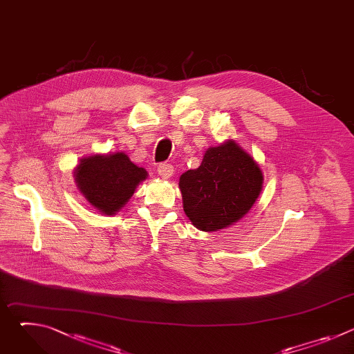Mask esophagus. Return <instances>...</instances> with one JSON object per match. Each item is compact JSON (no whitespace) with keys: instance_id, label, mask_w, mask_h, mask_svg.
Here are the masks:
<instances>
[{"instance_id":"1","label":"esophagus","mask_w":354,"mask_h":354,"mask_svg":"<svg viewBox=\"0 0 354 354\" xmlns=\"http://www.w3.org/2000/svg\"><path fill=\"white\" fill-rule=\"evenodd\" d=\"M157 171H158V175L161 176V178H164V179H169L172 175H174V167L172 165H169V164H160L158 165V168H157Z\"/></svg>"}]
</instances>
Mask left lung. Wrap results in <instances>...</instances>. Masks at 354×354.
<instances>
[{"label": "left lung", "mask_w": 354, "mask_h": 354, "mask_svg": "<svg viewBox=\"0 0 354 354\" xmlns=\"http://www.w3.org/2000/svg\"><path fill=\"white\" fill-rule=\"evenodd\" d=\"M262 185L259 165L234 140L210 147L200 167L179 179L185 214L197 230L206 232L241 220L255 205Z\"/></svg>", "instance_id": "1"}]
</instances>
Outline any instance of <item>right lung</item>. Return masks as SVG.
Returning a JSON list of instances; mask_svg holds the SVG:
<instances>
[{"label": "right lung", "instance_id": "add662e5", "mask_svg": "<svg viewBox=\"0 0 354 354\" xmlns=\"http://www.w3.org/2000/svg\"><path fill=\"white\" fill-rule=\"evenodd\" d=\"M148 176L124 153L91 156L74 171L78 190L99 213L113 216L129 201L138 183Z\"/></svg>", "mask_w": 354, "mask_h": 354}]
</instances>
